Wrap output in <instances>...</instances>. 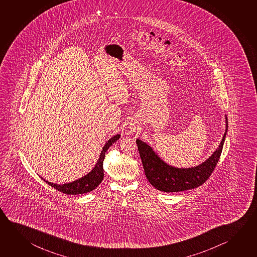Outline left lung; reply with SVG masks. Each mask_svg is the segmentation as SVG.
<instances>
[{"label":"left lung","instance_id":"obj_1","mask_svg":"<svg viewBox=\"0 0 257 257\" xmlns=\"http://www.w3.org/2000/svg\"><path fill=\"white\" fill-rule=\"evenodd\" d=\"M225 116V131L216 151L202 163L189 168H178L164 162L153 147L141 139L136 140L147 180L155 189L163 192H179L198 188L211 175L220 158L228 123Z\"/></svg>","mask_w":257,"mask_h":257}]
</instances>
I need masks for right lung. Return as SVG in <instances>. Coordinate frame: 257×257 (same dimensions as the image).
<instances>
[{
	"label": "right lung",
	"instance_id": "1",
	"mask_svg": "<svg viewBox=\"0 0 257 257\" xmlns=\"http://www.w3.org/2000/svg\"><path fill=\"white\" fill-rule=\"evenodd\" d=\"M120 137H121V135H119V134L113 135V137H111L104 144V147L100 153L99 158L97 159V162H95L94 168L87 174L83 176L81 178L71 181V182L64 183V184L53 183L51 181L46 180L42 177H41V179L44 180L46 183L51 186L52 188L58 189L60 192L68 194V195H78V194L90 192L92 190H94L104 179L103 163H104V157H105V153L108 150L109 147L112 144H114Z\"/></svg>",
	"mask_w": 257,
	"mask_h": 257
}]
</instances>
